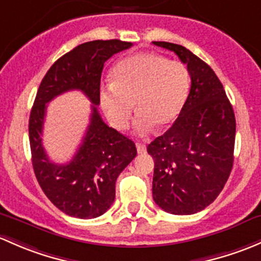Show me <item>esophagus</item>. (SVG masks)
Returning a JSON list of instances; mask_svg holds the SVG:
<instances>
[{
	"instance_id": "34e87169",
	"label": "esophagus",
	"mask_w": 261,
	"mask_h": 261,
	"mask_svg": "<svg viewBox=\"0 0 261 261\" xmlns=\"http://www.w3.org/2000/svg\"><path fill=\"white\" fill-rule=\"evenodd\" d=\"M137 150H138L139 154H143V153L147 152L146 144L142 143V142H137Z\"/></svg>"
}]
</instances>
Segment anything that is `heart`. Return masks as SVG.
Returning <instances> with one entry per match:
<instances>
[{
  "label": "heart",
  "mask_w": 261,
  "mask_h": 261,
  "mask_svg": "<svg viewBox=\"0 0 261 261\" xmlns=\"http://www.w3.org/2000/svg\"><path fill=\"white\" fill-rule=\"evenodd\" d=\"M112 85L100 91V107L109 123L125 129L133 113L137 134L149 133L154 125L166 128L176 120L187 99L190 74L181 61L167 60L155 53H138L113 68Z\"/></svg>",
  "instance_id": "obj_1"
}]
</instances>
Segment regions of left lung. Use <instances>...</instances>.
Instances as JSON below:
<instances>
[{"instance_id": "8db88e82", "label": "left lung", "mask_w": 261, "mask_h": 261, "mask_svg": "<svg viewBox=\"0 0 261 261\" xmlns=\"http://www.w3.org/2000/svg\"><path fill=\"white\" fill-rule=\"evenodd\" d=\"M153 44L173 51L191 76L178 118L147 147L154 160L153 200L170 214H196L216 200L230 176L235 114L221 82L205 61L181 45Z\"/></svg>"}]
</instances>
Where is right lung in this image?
Masks as SVG:
<instances>
[{
    "mask_svg": "<svg viewBox=\"0 0 261 261\" xmlns=\"http://www.w3.org/2000/svg\"><path fill=\"white\" fill-rule=\"evenodd\" d=\"M132 42L95 40L84 42L53 64L42 79L29 120L35 176L46 197L64 214L94 219L108 210L115 198V181L137 155L128 137L107 125L99 114L100 77L104 63ZM69 90L83 91L92 101L91 123L70 163H51L42 146L46 104Z\"/></svg>",
    "mask_w": 261,
    "mask_h": 261,
    "instance_id": "1",
    "label": "right lung"
}]
</instances>
